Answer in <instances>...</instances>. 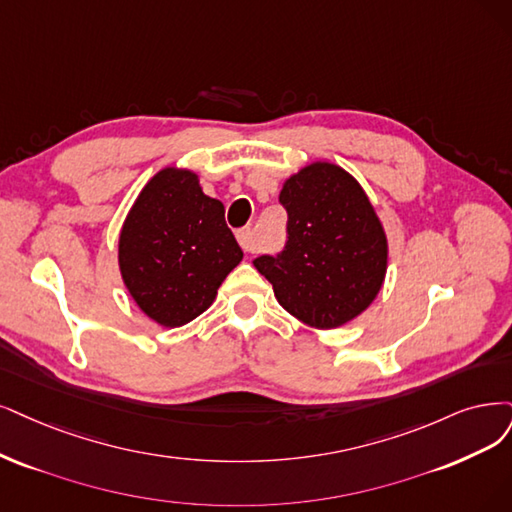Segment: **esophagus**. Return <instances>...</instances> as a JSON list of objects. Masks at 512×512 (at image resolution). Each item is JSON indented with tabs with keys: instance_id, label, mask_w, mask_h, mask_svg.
Listing matches in <instances>:
<instances>
[{
	"instance_id": "1",
	"label": "esophagus",
	"mask_w": 512,
	"mask_h": 512,
	"mask_svg": "<svg viewBox=\"0 0 512 512\" xmlns=\"http://www.w3.org/2000/svg\"><path fill=\"white\" fill-rule=\"evenodd\" d=\"M236 238H238V244L242 246V251H246V253L255 251V238H253L251 227H242V230L236 232Z\"/></svg>"
}]
</instances>
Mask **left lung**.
Listing matches in <instances>:
<instances>
[{"label": "left lung", "instance_id": "8db88e82", "mask_svg": "<svg viewBox=\"0 0 512 512\" xmlns=\"http://www.w3.org/2000/svg\"><path fill=\"white\" fill-rule=\"evenodd\" d=\"M285 251L261 255L278 304L316 329H335L365 312L388 268V240L365 189L342 166L312 162L282 185Z\"/></svg>", "mask_w": 512, "mask_h": 512}]
</instances>
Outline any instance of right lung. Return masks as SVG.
<instances>
[{"mask_svg": "<svg viewBox=\"0 0 512 512\" xmlns=\"http://www.w3.org/2000/svg\"><path fill=\"white\" fill-rule=\"evenodd\" d=\"M223 215L196 173L173 166L151 177L132 204L118 263L128 293L158 325L173 329L200 316L242 261Z\"/></svg>", "mask_w": 512, "mask_h": 512, "instance_id": "add662e5", "label": "right lung"}]
</instances>
